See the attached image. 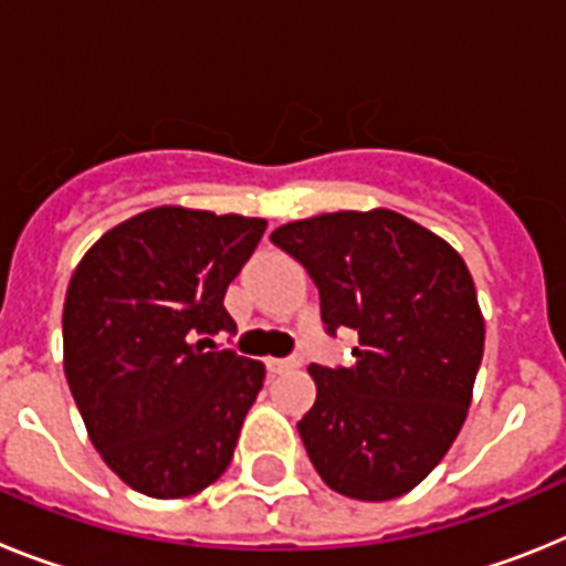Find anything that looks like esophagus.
Wrapping results in <instances>:
<instances>
[{
	"mask_svg": "<svg viewBox=\"0 0 566 566\" xmlns=\"http://www.w3.org/2000/svg\"><path fill=\"white\" fill-rule=\"evenodd\" d=\"M266 365L272 374L292 371V368H300V365H303V354H292V357H272L266 359Z\"/></svg>",
	"mask_w": 566,
	"mask_h": 566,
	"instance_id": "obj_1",
	"label": "esophagus"
}]
</instances>
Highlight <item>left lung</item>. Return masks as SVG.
<instances>
[{
    "label": "left lung",
    "instance_id": "8db88e82",
    "mask_svg": "<svg viewBox=\"0 0 566 566\" xmlns=\"http://www.w3.org/2000/svg\"><path fill=\"white\" fill-rule=\"evenodd\" d=\"M319 292L326 332L357 334L352 368L312 365L297 431L319 479L359 502L417 488L462 431L484 352L464 260L391 209L332 212L272 232Z\"/></svg>",
    "mask_w": 566,
    "mask_h": 566
}]
</instances>
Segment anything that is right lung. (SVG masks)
<instances>
[{
    "instance_id": "add662e5",
    "label": "right lung",
    "mask_w": 566,
    "mask_h": 566,
    "mask_svg": "<svg viewBox=\"0 0 566 566\" xmlns=\"http://www.w3.org/2000/svg\"><path fill=\"white\" fill-rule=\"evenodd\" d=\"M263 218L158 207L96 240L64 297V374L90 442L153 499L221 479L266 368L209 337L234 334L223 297Z\"/></svg>"
}]
</instances>
